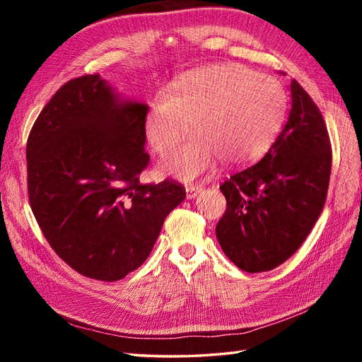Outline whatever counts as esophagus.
<instances>
[{
    "instance_id": "esophagus-1",
    "label": "esophagus",
    "mask_w": 362,
    "mask_h": 362,
    "mask_svg": "<svg viewBox=\"0 0 362 362\" xmlns=\"http://www.w3.org/2000/svg\"><path fill=\"white\" fill-rule=\"evenodd\" d=\"M202 187H197V185H188L187 187V199H194L199 194H201Z\"/></svg>"
}]
</instances>
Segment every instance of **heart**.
I'll use <instances>...</instances> for the list:
<instances>
[{"mask_svg":"<svg viewBox=\"0 0 362 362\" xmlns=\"http://www.w3.org/2000/svg\"><path fill=\"white\" fill-rule=\"evenodd\" d=\"M286 109V93L274 78L238 64L211 65L157 91L144 134L153 151L166 153L194 126V140L161 161L168 174L194 180L221 158L230 165L259 158L279 136Z\"/></svg>","mask_w":362,"mask_h":362,"instance_id":"obj_1","label":"heart"}]
</instances>
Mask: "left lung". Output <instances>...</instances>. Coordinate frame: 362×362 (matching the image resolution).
Listing matches in <instances>:
<instances>
[{"mask_svg":"<svg viewBox=\"0 0 362 362\" xmlns=\"http://www.w3.org/2000/svg\"><path fill=\"white\" fill-rule=\"evenodd\" d=\"M281 134L258 163L221 185L227 210L216 238L230 261L245 272L284 263L302 245L324 209L332 146L322 113L297 81Z\"/></svg>","mask_w":362,"mask_h":362,"instance_id":"obj_1","label":"left lung"}]
</instances>
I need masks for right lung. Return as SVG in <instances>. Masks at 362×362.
Returning <instances> with one entry per match:
<instances>
[{
    "mask_svg": "<svg viewBox=\"0 0 362 362\" xmlns=\"http://www.w3.org/2000/svg\"><path fill=\"white\" fill-rule=\"evenodd\" d=\"M148 110L87 74L60 87L30 129V209L54 252L88 279L117 281L140 267L187 196L169 179L140 183Z\"/></svg>",
    "mask_w": 362,
    "mask_h": 362,
    "instance_id": "obj_1",
    "label": "right lung"
}]
</instances>
